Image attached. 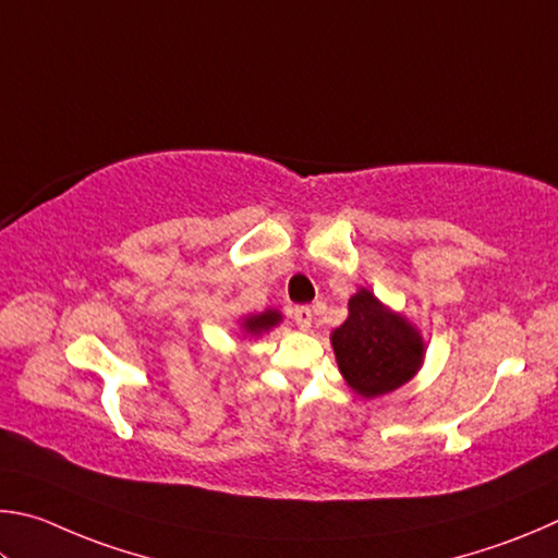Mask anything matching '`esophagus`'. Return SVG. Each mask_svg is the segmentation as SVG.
Wrapping results in <instances>:
<instances>
[{
  "label": "esophagus",
  "instance_id": "1",
  "mask_svg": "<svg viewBox=\"0 0 558 558\" xmlns=\"http://www.w3.org/2000/svg\"><path fill=\"white\" fill-rule=\"evenodd\" d=\"M291 316H294L301 330H311V326H314V311H311V306H296L291 311Z\"/></svg>",
  "mask_w": 558,
  "mask_h": 558
}]
</instances>
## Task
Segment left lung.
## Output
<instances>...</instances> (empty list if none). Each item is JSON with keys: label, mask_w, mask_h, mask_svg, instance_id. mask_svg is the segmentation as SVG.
Listing matches in <instances>:
<instances>
[{"label": "left lung", "mask_w": 558, "mask_h": 558, "mask_svg": "<svg viewBox=\"0 0 558 558\" xmlns=\"http://www.w3.org/2000/svg\"><path fill=\"white\" fill-rule=\"evenodd\" d=\"M348 320L333 330L336 360L348 385L363 397L402 387L424 360L422 336L402 316L360 289L348 304Z\"/></svg>", "instance_id": "1"}]
</instances>
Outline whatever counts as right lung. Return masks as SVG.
Returning a JSON list of instances; mask_svg holds the SVG:
<instances>
[{
	"label": "right lung",
	"instance_id": "add662e5",
	"mask_svg": "<svg viewBox=\"0 0 558 558\" xmlns=\"http://www.w3.org/2000/svg\"><path fill=\"white\" fill-rule=\"evenodd\" d=\"M279 320H281V316L277 314V311H264V314L244 320V330L252 336H257V333H264V330H269L271 326H277Z\"/></svg>",
	"mask_w": 558,
	"mask_h": 558
}]
</instances>
